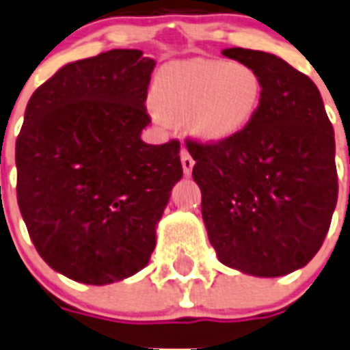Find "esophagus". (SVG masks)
I'll use <instances>...</instances> for the list:
<instances>
[{
  "mask_svg": "<svg viewBox=\"0 0 350 350\" xmlns=\"http://www.w3.org/2000/svg\"><path fill=\"white\" fill-rule=\"evenodd\" d=\"M181 167H183L185 176L192 174V169H194V158L190 156V152L187 149H181Z\"/></svg>",
  "mask_w": 350,
  "mask_h": 350,
  "instance_id": "obj_1",
  "label": "esophagus"
}]
</instances>
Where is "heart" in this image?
Listing matches in <instances>:
<instances>
[{
	"mask_svg": "<svg viewBox=\"0 0 350 350\" xmlns=\"http://www.w3.org/2000/svg\"><path fill=\"white\" fill-rule=\"evenodd\" d=\"M264 82L255 68L219 59L170 62L152 82L154 115L181 120L194 140L217 144L254 122L262 104Z\"/></svg>",
	"mask_w": 350,
	"mask_h": 350,
	"instance_id": "heart-1",
	"label": "heart"
}]
</instances>
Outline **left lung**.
I'll return each instance as SVG.
<instances>
[{
    "label": "left lung",
    "instance_id": "8db88e82",
    "mask_svg": "<svg viewBox=\"0 0 350 350\" xmlns=\"http://www.w3.org/2000/svg\"><path fill=\"white\" fill-rule=\"evenodd\" d=\"M264 82L257 116L217 144L187 142L210 244L224 266L254 277L304 268L322 246L338 201L334 131L308 75L280 57L226 48Z\"/></svg>",
    "mask_w": 350,
    "mask_h": 350
}]
</instances>
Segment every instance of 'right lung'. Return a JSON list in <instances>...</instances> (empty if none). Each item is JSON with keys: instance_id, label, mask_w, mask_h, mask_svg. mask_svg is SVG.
<instances>
[{"instance_id": "right-lung-1", "label": "right lung", "mask_w": 350, "mask_h": 350, "mask_svg": "<svg viewBox=\"0 0 350 350\" xmlns=\"http://www.w3.org/2000/svg\"><path fill=\"white\" fill-rule=\"evenodd\" d=\"M154 66L142 50L68 62L25 109L19 210L37 254L75 282L104 286L146 268L183 176L180 142L142 140Z\"/></svg>"}]
</instances>
